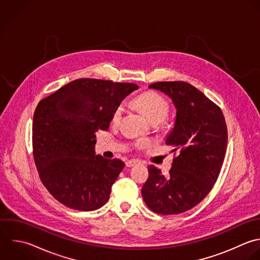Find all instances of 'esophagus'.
Returning <instances> with one entry per match:
<instances>
[{"label": "esophagus", "instance_id": "obj_1", "mask_svg": "<svg viewBox=\"0 0 260 260\" xmlns=\"http://www.w3.org/2000/svg\"><path fill=\"white\" fill-rule=\"evenodd\" d=\"M138 163H139V161H138V160H135V159H133V160H129V161H127V162L125 163V165H126V167H133V166L137 165Z\"/></svg>", "mask_w": 260, "mask_h": 260}]
</instances>
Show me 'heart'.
I'll return each instance as SVG.
<instances>
[{"instance_id":"heart-1","label":"heart","mask_w":260,"mask_h":260,"mask_svg":"<svg viewBox=\"0 0 260 260\" xmlns=\"http://www.w3.org/2000/svg\"><path fill=\"white\" fill-rule=\"evenodd\" d=\"M135 105L141 109L145 115L154 123L163 121L169 112V104L159 93L149 91L142 93L134 100ZM123 113V105H118L112 114V122L117 123Z\"/></svg>"}]
</instances>
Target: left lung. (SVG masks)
<instances>
[{"mask_svg":"<svg viewBox=\"0 0 260 260\" xmlns=\"http://www.w3.org/2000/svg\"><path fill=\"white\" fill-rule=\"evenodd\" d=\"M149 88L168 95L176 108L174 127L165 143L178 156L167 177L154 165L148 167L142 196L156 214H181L199 205L219 177L228 144L225 117L217 104L188 83L157 82Z\"/></svg>","mask_w":260,"mask_h":260,"instance_id":"left-lung-1","label":"left lung"}]
</instances>
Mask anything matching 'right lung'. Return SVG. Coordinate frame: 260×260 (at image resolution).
I'll return each mask as SVG.
<instances>
[{
    "label": "right lung",
    "instance_id": "right-lung-1",
    "mask_svg": "<svg viewBox=\"0 0 260 260\" xmlns=\"http://www.w3.org/2000/svg\"><path fill=\"white\" fill-rule=\"evenodd\" d=\"M137 89L133 83L84 78L38 103L33 158L41 182L63 206L88 212L109 200L124 163L95 155V133L108 129L115 108Z\"/></svg>",
    "mask_w": 260,
    "mask_h": 260
}]
</instances>
